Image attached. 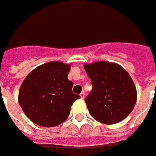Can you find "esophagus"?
<instances>
[{
	"label": "esophagus",
	"mask_w": 156,
	"mask_h": 156,
	"mask_svg": "<svg viewBox=\"0 0 156 156\" xmlns=\"http://www.w3.org/2000/svg\"><path fill=\"white\" fill-rule=\"evenodd\" d=\"M80 96L82 99H84V98H85V92H84V91H82L80 94Z\"/></svg>",
	"instance_id": "1"
}]
</instances>
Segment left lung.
<instances>
[{
    "label": "left lung",
    "mask_w": 156,
    "mask_h": 156,
    "mask_svg": "<svg viewBox=\"0 0 156 156\" xmlns=\"http://www.w3.org/2000/svg\"><path fill=\"white\" fill-rule=\"evenodd\" d=\"M92 90L86 97L93 118L104 124L125 119L134 108L137 91L127 71L117 64L99 61L84 66Z\"/></svg>",
    "instance_id": "obj_1"
}]
</instances>
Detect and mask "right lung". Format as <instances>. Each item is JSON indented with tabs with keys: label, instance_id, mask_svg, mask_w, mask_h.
Returning <instances> with one entry per match:
<instances>
[{
	"label": "right lung",
	"instance_id": "1",
	"mask_svg": "<svg viewBox=\"0 0 156 156\" xmlns=\"http://www.w3.org/2000/svg\"><path fill=\"white\" fill-rule=\"evenodd\" d=\"M69 65L51 61L38 66L23 81L18 102L28 118L44 127L58 126L68 118L70 107L80 96L73 94L67 78Z\"/></svg>",
	"mask_w": 156,
	"mask_h": 156
}]
</instances>
